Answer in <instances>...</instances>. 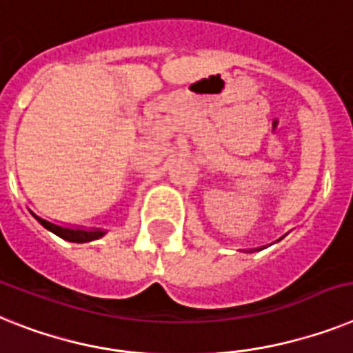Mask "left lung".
Here are the masks:
<instances>
[{"instance_id":"8db88e82","label":"left lung","mask_w":353,"mask_h":353,"mask_svg":"<svg viewBox=\"0 0 353 353\" xmlns=\"http://www.w3.org/2000/svg\"><path fill=\"white\" fill-rule=\"evenodd\" d=\"M253 251H260V250H251V251H250V253H253Z\"/></svg>"}]
</instances>
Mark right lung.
Returning a JSON list of instances; mask_svg holds the SVG:
<instances>
[{
  "label": "right lung",
  "mask_w": 353,
  "mask_h": 353,
  "mask_svg": "<svg viewBox=\"0 0 353 353\" xmlns=\"http://www.w3.org/2000/svg\"><path fill=\"white\" fill-rule=\"evenodd\" d=\"M30 213L35 217V221L39 222L41 226H44L46 230H48V232L55 233V235L61 236V239H64V241H68V242L84 244V242L97 241V239H100V236L105 235V232H103V230H100V228H91V230H88V228L62 226V224H57V222H52V221H48V219L41 217V215L34 213L32 210H30Z\"/></svg>",
  "instance_id": "obj_1"
}]
</instances>
